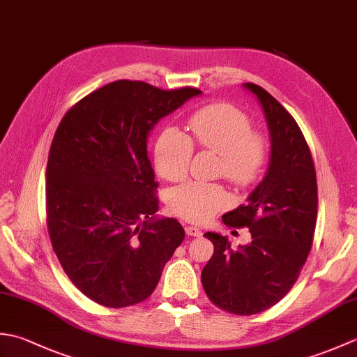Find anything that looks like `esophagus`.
I'll return each instance as SVG.
<instances>
[{"instance_id": "34e87169", "label": "esophagus", "mask_w": 357, "mask_h": 357, "mask_svg": "<svg viewBox=\"0 0 357 357\" xmlns=\"http://www.w3.org/2000/svg\"><path fill=\"white\" fill-rule=\"evenodd\" d=\"M185 233L188 234V236H201V234H202V230L199 229V227H195V225H185Z\"/></svg>"}]
</instances>
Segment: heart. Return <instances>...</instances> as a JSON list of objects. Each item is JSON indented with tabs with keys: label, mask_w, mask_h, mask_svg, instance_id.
Masks as SVG:
<instances>
[{
	"label": "heart",
	"mask_w": 357,
	"mask_h": 357,
	"mask_svg": "<svg viewBox=\"0 0 357 357\" xmlns=\"http://www.w3.org/2000/svg\"><path fill=\"white\" fill-rule=\"evenodd\" d=\"M196 146L221 155V172L238 187L256 183L267 158V146L259 133L252 132L250 119L230 104H211L190 118ZM193 142L176 127H169L155 144V167L167 181L185 178L193 156ZM169 208L174 215L192 222H206L230 204L222 185L202 181L174 187L169 193Z\"/></svg>",
	"instance_id": "b5f03b06"
}]
</instances>
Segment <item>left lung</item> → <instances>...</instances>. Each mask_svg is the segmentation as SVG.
I'll return each instance as SVG.
<instances>
[{
  "instance_id": "1",
  "label": "left lung",
  "mask_w": 357,
  "mask_h": 357,
  "mask_svg": "<svg viewBox=\"0 0 357 357\" xmlns=\"http://www.w3.org/2000/svg\"><path fill=\"white\" fill-rule=\"evenodd\" d=\"M242 87L264 112L268 169L247 202L222 216L225 225L247 227L252 242L233 250L229 238L207 231L215 252L201 282L215 305L248 316L278 304L298 279L313 244L317 184L312 153L293 116L267 90L253 82Z\"/></svg>"
}]
</instances>
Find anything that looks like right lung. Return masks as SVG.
Segmentation results:
<instances>
[{
	"label": "right lung",
	"mask_w": 357,
	"mask_h": 357,
	"mask_svg": "<svg viewBox=\"0 0 357 357\" xmlns=\"http://www.w3.org/2000/svg\"><path fill=\"white\" fill-rule=\"evenodd\" d=\"M201 93L119 79L82 98L56 128L45 172L47 229L66 275L96 304L147 299L184 241L176 219L155 215L147 141L159 119Z\"/></svg>",
	"instance_id": "obj_1"
}]
</instances>
